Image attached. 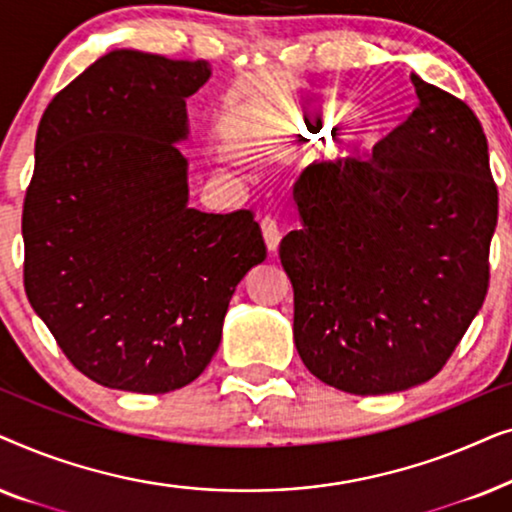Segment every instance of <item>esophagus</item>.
Instances as JSON below:
<instances>
[{
    "label": "esophagus",
    "mask_w": 512,
    "mask_h": 512,
    "mask_svg": "<svg viewBox=\"0 0 512 512\" xmlns=\"http://www.w3.org/2000/svg\"><path fill=\"white\" fill-rule=\"evenodd\" d=\"M261 233H263V242H265V247H268L270 254H277L282 233H279V226L270 219V216H265V219L261 221Z\"/></svg>",
    "instance_id": "1"
}]
</instances>
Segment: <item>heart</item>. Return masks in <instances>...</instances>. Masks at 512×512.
I'll list each match as a JSON object with an SVG mask.
<instances>
[{
    "mask_svg": "<svg viewBox=\"0 0 512 512\" xmlns=\"http://www.w3.org/2000/svg\"><path fill=\"white\" fill-rule=\"evenodd\" d=\"M347 116L349 111L342 104H324L312 114L291 109L286 114V128L293 132V137H335V132L345 123Z\"/></svg>",
    "mask_w": 512,
    "mask_h": 512,
    "instance_id": "obj_1",
    "label": "heart"
}]
</instances>
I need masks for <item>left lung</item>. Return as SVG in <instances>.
<instances>
[{
	"instance_id": "left-lung-1",
	"label": "left lung",
	"mask_w": 512,
	"mask_h": 512,
	"mask_svg": "<svg viewBox=\"0 0 512 512\" xmlns=\"http://www.w3.org/2000/svg\"><path fill=\"white\" fill-rule=\"evenodd\" d=\"M410 79L417 109L373 158L300 174L303 228L279 244L300 359L356 396L429 382L487 296L499 216L487 137L468 104Z\"/></svg>"
}]
</instances>
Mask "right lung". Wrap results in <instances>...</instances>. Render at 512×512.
<instances>
[{
  "label": "right lung",
  "instance_id": "right-lung-1",
  "mask_svg": "<svg viewBox=\"0 0 512 512\" xmlns=\"http://www.w3.org/2000/svg\"><path fill=\"white\" fill-rule=\"evenodd\" d=\"M207 60L111 51L41 116L23 207L25 291L76 370L167 394L212 361L235 286L265 261L254 214L188 207L186 100Z\"/></svg>",
  "mask_w": 512,
  "mask_h": 512
}]
</instances>
